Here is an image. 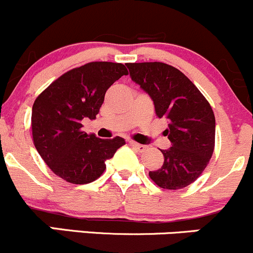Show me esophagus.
<instances>
[{"label": "esophagus", "instance_id": "esophagus-1", "mask_svg": "<svg viewBox=\"0 0 253 253\" xmlns=\"http://www.w3.org/2000/svg\"><path fill=\"white\" fill-rule=\"evenodd\" d=\"M129 145H131V147H133L134 149H137V150H139V151H143L145 148H147V147H145V145L138 144V143L133 142V140H129Z\"/></svg>", "mask_w": 253, "mask_h": 253}]
</instances>
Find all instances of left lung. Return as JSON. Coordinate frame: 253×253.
Returning a JSON list of instances; mask_svg holds the SVG:
<instances>
[{"label": "left lung", "instance_id": "obj_1", "mask_svg": "<svg viewBox=\"0 0 253 253\" xmlns=\"http://www.w3.org/2000/svg\"><path fill=\"white\" fill-rule=\"evenodd\" d=\"M132 81L153 100L158 118L169 120L172 147L164 165L149 175L164 189H183L198 179L214 149L216 120L211 105L182 71L169 64L128 63Z\"/></svg>", "mask_w": 253, "mask_h": 253}]
</instances>
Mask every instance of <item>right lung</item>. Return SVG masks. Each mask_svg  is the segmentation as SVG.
Masks as SVG:
<instances>
[{
	"mask_svg": "<svg viewBox=\"0 0 253 253\" xmlns=\"http://www.w3.org/2000/svg\"><path fill=\"white\" fill-rule=\"evenodd\" d=\"M120 63L92 62L68 71L50 84L33 105L31 128L35 148L47 166L64 180L87 184L99 178L105 161L125 139H100L82 131V120H94L105 92L127 75Z\"/></svg>",
	"mask_w": 253,
	"mask_h": 253,
	"instance_id": "right-lung-1",
	"label": "right lung"
}]
</instances>
